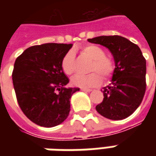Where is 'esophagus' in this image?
Returning a JSON list of instances; mask_svg holds the SVG:
<instances>
[{
	"instance_id": "obj_1",
	"label": "esophagus",
	"mask_w": 156,
	"mask_h": 156,
	"mask_svg": "<svg viewBox=\"0 0 156 156\" xmlns=\"http://www.w3.org/2000/svg\"><path fill=\"white\" fill-rule=\"evenodd\" d=\"M81 91L83 92H91L92 89H89V88H81Z\"/></svg>"
}]
</instances>
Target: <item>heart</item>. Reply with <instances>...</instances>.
<instances>
[{"instance_id": "obj_1", "label": "heart", "mask_w": 156, "mask_h": 156, "mask_svg": "<svg viewBox=\"0 0 156 156\" xmlns=\"http://www.w3.org/2000/svg\"><path fill=\"white\" fill-rule=\"evenodd\" d=\"M82 52L89 58L93 59L90 71L94 72L89 74L74 75L71 79L73 86L82 88H89L97 87L101 83L100 74L104 78H109L115 71V62L110 57L105 55V50L97 45H88L83 48ZM62 68L65 74L71 75L75 71L74 51H68L62 60ZM96 73H95V72ZM98 72V74L97 73Z\"/></svg>"}]
</instances>
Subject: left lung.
I'll list each match as a JSON object with an SVG mask.
<instances>
[{
	"instance_id": "left-lung-1",
	"label": "left lung",
	"mask_w": 156,
	"mask_h": 156,
	"mask_svg": "<svg viewBox=\"0 0 156 156\" xmlns=\"http://www.w3.org/2000/svg\"><path fill=\"white\" fill-rule=\"evenodd\" d=\"M88 41L108 48L115 62L111 83L101 90L104 99L96 106V110L109 119H124L132 115L143 100L146 60L137 45L120 36H101Z\"/></svg>"
}]
</instances>
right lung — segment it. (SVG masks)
I'll list each match as a JSON object with an SVG mask.
<instances>
[{
    "label": "right lung",
    "instance_id": "right-lung-1",
    "mask_svg": "<svg viewBox=\"0 0 156 156\" xmlns=\"http://www.w3.org/2000/svg\"><path fill=\"white\" fill-rule=\"evenodd\" d=\"M73 44L45 43L32 46L16 59L12 81L20 108L37 125L62 124L70 111L72 95L78 88H67L69 79L62 60Z\"/></svg>",
    "mask_w": 156,
    "mask_h": 156
}]
</instances>
